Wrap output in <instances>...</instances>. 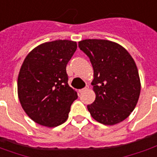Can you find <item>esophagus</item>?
Masks as SVG:
<instances>
[{
    "label": "esophagus",
    "mask_w": 157,
    "mask_h": 157,
    "mask_svg": "<svg viewBox=\"0 0 157 157\" xmlns=\"http://www.w3.org/2000/svg\"><path fill=\"white\" fill-rule=\"evenodd\" d=\"M88 88H89L88 86H86V87H84V88H82V89H81V90H79V92H80V93H82V92H84L85 91H86V90H87Z\"/></svg>",
    "instance_id": "obj_1"
}]
</instances>
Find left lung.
Masks as SVG:
<instances>
[{
	"label": "left lung",
	"instance_id": "8db88e82",
	"mask_svg": "<svg viewBox=\"0 0 157 157\" xmlns=\"http://www.w3.org/2000/svg\"><path fill=\"white\" fill-rule=\"evenodd\" d=\"M78 45L93 67L96 98L87 105L91 115L105 125L124 121L135 109L141 88L134 59L123 46L109 40L84 39Z\"/></svg>",
	"mask_w": 157,
	"mask_h": 157
}]
</instances>
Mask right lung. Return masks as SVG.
<instances>
[{"instance_id": "right-lung-1", "label": "right lung", "mask_w": 157, "mask_h": 157, "mask_svg": "<svg viewBox=\"0 0 157 157\" xmlns=\"http://www.w3.org/2000/svg\"><path fill=\"white\" fill-rule=\"evenodd\" d=\"M76 48L71 40L46 42L23 60L17 94L23 110L37 124L54 128L67 120L77 93L68 85L66 65Z\"/></svg>"}]
</instances>
